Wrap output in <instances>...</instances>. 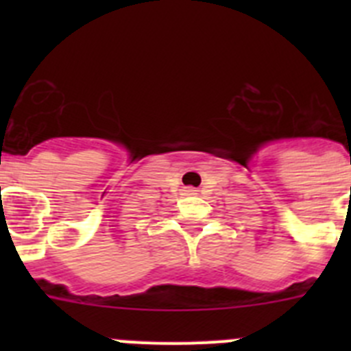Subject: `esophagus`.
<instances>
[{
	"label": "esophagus",
	"instance_id": "obj_1",
	"mask_svg": "<svg viewBox=\"0 0 351 351\" xmlns=\"http://www.w3.org/2000/svg\"><path fill=\"white\" fill-rule=\"evenodd\" d=\"M186 191H188V193H193L195 190H193V188H188V190H186Z\"/></svg>",
	"mask_w": 351,
	"mask_h": 351
}]
</instances>
